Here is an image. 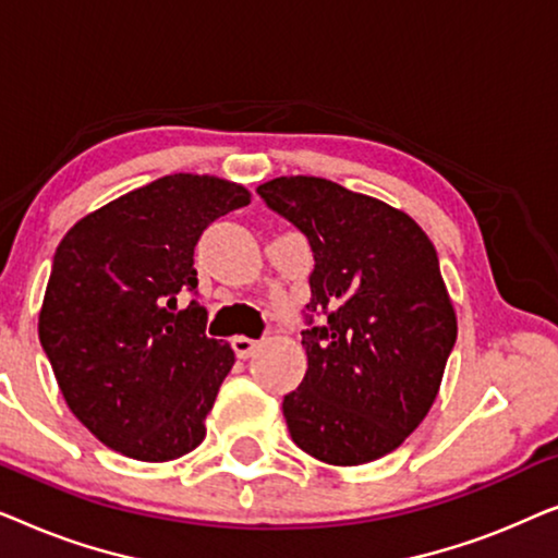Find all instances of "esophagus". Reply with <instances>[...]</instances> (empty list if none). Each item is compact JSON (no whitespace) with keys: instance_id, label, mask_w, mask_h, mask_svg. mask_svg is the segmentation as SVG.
<instances>
[{"instance_id":"1","label":"esophagus","mask_w":558,"mask_h":558,"mask_svg":"<svg viewBox=\"0 0 558 558\" xmlns=\"http://www.w3.org/2000/svg\"><path fill=\"white\" fill-rule=\"evenodd\" d=\"M258 348H262V342H258V340H251V338H233V350H235V355L241 357V361H246V357L254 355Z\"/></svg>"}]
</instances>
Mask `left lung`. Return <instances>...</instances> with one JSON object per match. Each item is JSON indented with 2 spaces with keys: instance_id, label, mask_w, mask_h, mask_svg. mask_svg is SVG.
Instances as JSON below:
<instances>
[{
  "instance_id": "8db88e82",
  "label": "left lung",
  "mask_w": 558,
  "mask_h": 558,
  "mask_svg": "<svg viewBox=\"0 0 558 558\" xmlns=\"http://www.w3.org/2000/svg\"><path fill=\"white\" fill-rule=\"evenodd\" d=\"M256 193L315 254L307 373L281 403L289 434L327 464L378 460L429 414L457 340L437 251L407 213L332 180L277 178Z\"/></svg>"
}]
</instances>
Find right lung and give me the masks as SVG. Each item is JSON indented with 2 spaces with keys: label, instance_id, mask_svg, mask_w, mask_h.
<instances>
[{
  "label": "right lung",
  "instance_id": "right-lung-1",
  "mask_svg": "<svg viewBox=\"0 0 558 558\" xmlns=\"http://www.w3.org/2000/svg\"><path fill=\"white\" fill-rule=\"evenodd\" d=\"M248 203L235 182L167 174L60 241L37 330L68 409L106 447L167 462L205 439L235 355L205 335L193 254L213 220Z\"/></svg>",
  "mask_w": 558,
  "mask_h": 558
}]
</instances>
